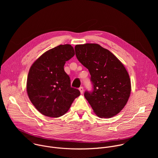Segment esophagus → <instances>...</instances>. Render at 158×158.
Segmentation results:
<instances>
[{
  "label": "esophagus",
  "instance_id": "34e87169",
  "mask_svg": "<svg viewBox=\"0 0 158 158\" xmlns=\"http://www.w3.org/2000/svg\"><path fill=\"white\" fill-rule=\"evenodd\" d=\"M79 89V91H80L81 94H82L83 92H84V88H83V87H80Z\"/></svg>",
  "mask_w": 158,
  "mask_h": 158
}]
</instances>
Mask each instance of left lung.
Masks as SVG:
<instances>
[{"label":"left lung","instance_id":"left-lung-1","mask_svg":"<svg viewBox=\"0 0 158 158\" xmlns=\"http://www.w3.org/2000/svg\"><path fill=\"white\" fill-rule=\"evenodd\" d=\"M78 60L89 70L93 84L92 92L84 97L94 113L101 118L116 116L124 107L131 91L129 76L122 62L98 44L75 46Z\"/></svg>","mask_w":158,"mask_h":158}]
</instances>
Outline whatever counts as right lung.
I'll list each match as a JSON object with an SVG mask.
<instances>
[{"instance_id":"1","label":"right lung","mask_w":158,"mask_h":158,"mask_svg":"<svg viewBox=\"0 0 158 158\" xmlns=\"http://www.w3.org/2000/svg\"><path fill=\"white\" fill-rule=\"evenodd\" d=\"M74 55L70 44L59 45L44 52L31 65L27 93L42 114L51 118L62 116L79 96L80 91L71 87L70 77L64 69L65 62Z\"/></svg>"}]
</instances>
